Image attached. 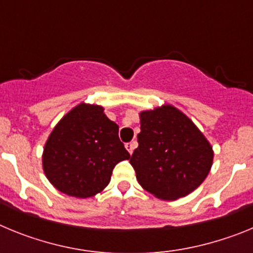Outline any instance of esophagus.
<instances>
[{
	"mask_svg": "<svg viewBox=\"0 0 253 253\" xmlns=\"http://www.w3.org/2000/svg\"><path fill=\"white\" fill-rule=\"evenodd\" d=\"M135 147H137V142H129L125 144V148H126V151H128L130 154L133 153V151Z\"/></svg>",
	"mask_w": 253,
	"mask_h": 253,
	"instance_id": "obj_1",
	"label": "esophagus"
}]
</instances>
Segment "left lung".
Here are the masks:
<instances>
[{
    "mask_svg": "<svg viewBox=\"0 0 253 253\" xmlns=\"http://www.w3.org/2000/svg\"><path fill=\"white\" fill-rule=\"evenodd\" d=\"M139 119V146L130 165L140 186L161 200H177L193 193L213 165L209 140L172 105L140 111Z\"/></svg>",
    "mask_w": 253,
    "mask_h": 253,
    "instance_id": "1",
    "label": "left lung"
}]
</instances>
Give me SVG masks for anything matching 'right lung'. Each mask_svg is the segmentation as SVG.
I'll return each mask as SVG.
<instances>
[{
	"label": "right lung",
	"instance_id": "obj_1",
	"mask_svg": "<svg viewBox=\"0 0 253 253\" xmlns=\"http://www.w3.org/2000/svg\"><path fill=\"white\" fill-rule=\"evenodd\" d=\"M119 126L100 105L81 102L58 122L43 151V169L53 186L86 199L101 193L114 167L130 154L119 139Z\"/></svg>",
	"mask_w": 253,
	"mask_h": 253
}]
</instances>
